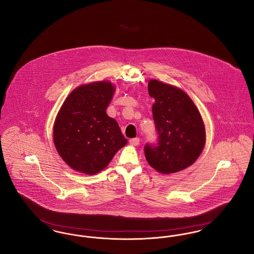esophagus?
<instances>
[{"label":"esophagus","mask_w":254,"mask_h":254,"mask_svg":"<svg viewBox=\"0 0 254 254\" xmlns=\"http://www.w3.org/2000/svg\"><path fill=\"white\" fill-rule=\"evenodd\" d=\"M140 143V139L139 138H132L129 140V144L131 146H138Z\"/></svg>","instance_id":"esophagus-1"}]
</instances>
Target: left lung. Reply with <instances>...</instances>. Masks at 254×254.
<instances>
[{"label": "left lung", "mask_w": 254, "mask_h": 254, "mask_svg": "<svg viewBox=\"0 0 254 254\" xmlns=\"http://www.w3.org/2000/svg\"><path fill=\"white\" fill-rule=\"evenodd\" d=\"M154 98L152 117L157 132L154 144L145 145L149 164L161 174L177 173L198 158L205 144V128L192 100L182 90L158 80H149Z\"/></svg>", "instance_id": "left-lung-1"}]
</instances>
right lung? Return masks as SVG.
<instances>
[{"label": "right lung", "mask_w": 254, "mask_h": 254, "mask_svg": "<svg viewBox=\"0 0 254 254\" xmlns=\"http://www.w3.org/2000/svg\"><path fill=\"white\" fill-rule=\"evenodd\" d=\"M114 93L110 82L99 81L74 90L61 106L54 142L62 159L87 175L101 172L127 140L105 110Z\"/></svg>", "instance_id": "1"}]
</instances>
